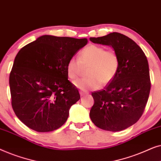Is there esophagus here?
Here are the masks:
<instances>
[{
  "label": "esophagus",
  "instance_id": "1",
  "mask_svg": "<svg viewBox=\"0 0 161 161\" xmlns=\"http://www.w3.org/2000/svg\"><path fill=\"white\" fill-rule=\"evenodd\" d=\"M80 96H83L84 95V92H80Z\"/></svg>",
  "mask_w": 161,
  "mask_h": 161
}]
</instances>
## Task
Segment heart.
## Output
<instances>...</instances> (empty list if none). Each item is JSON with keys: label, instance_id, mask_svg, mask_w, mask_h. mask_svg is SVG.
I'll list each match as a JSON object with an SVG mask.
<instances>
[{"label": "heart", "instance_id": "heart-1", "mask_svg": "<svg viewBox=\"0 0 161 161\" xmlns=\"http://www.w3.org/2000/svg\"><path fill=\"white\" fill-rule=\"evenodd\" d=\"M89 66L88 78L75 81L74 85L83 91L97 89L100 84L105 86L115 78L119 68V58L115 50H106L97 45H87L80 52L79 60L71 58L67 64V73L72 80L78 78L83 67Z\"/></svg>", "mask_w": 161, "mask_h": 161}]
</instances>
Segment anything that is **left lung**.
I'll return each instance as SVG.
<instances>
[{"mask_svg":"<svg viewBox=\"0 0 161 161\" xmlns=\"http://www.w3.org/2000/svg\"><path fill=\"white\" fill-rule=\"evenodd\" d=\"M89 39L111 46L119 58L115 78L103 89L92 93L94 103L90 118L100 129L123 130L138 122L146 107L151 88L148 61L142 48L124 34L113 32Z\"/></svg>","mask_w":161,"mask_h":161,"instance_id":"left-lung-1","label":"left lung"}]
</instances>
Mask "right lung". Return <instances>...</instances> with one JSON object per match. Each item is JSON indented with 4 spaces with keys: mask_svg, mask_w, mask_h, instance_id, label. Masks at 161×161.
Returning a JSON list of instances; mask_svg holds the SVG:
<instances>
[{
    "mask_svg": "<svg viewBox=\"0 0 161 161\" xmlns=\"http://www.w3.org/2000/svg\"><path fill=\"white\" fill-rule=\"evenodd\" d=\"M87 39L50 35L21 48L9 75L12 105L23 124L35 131L57 130L80 100L78 90L68 80L67 64Z\"/></svg>",
    "mask_w": 161,
    "mask_h": 161,
    "instance_id": "1",
    "label": "right lung"
}]
</instances>
